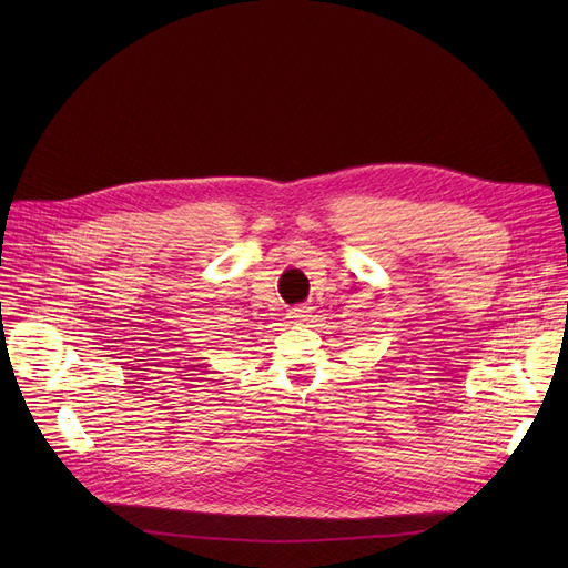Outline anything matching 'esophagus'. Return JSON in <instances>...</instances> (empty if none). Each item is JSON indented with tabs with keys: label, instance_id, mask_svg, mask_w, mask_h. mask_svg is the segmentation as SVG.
<instances>
[{
	"label": "esophagus",
	"instance_id": "obj_1",
	"mask_svg": "<svg viewBox=\"0 0 568 568\" xmlns=\"http://www.w3.org/2000/svg\"><path fill=\"white\" fill-rule=\"evenodd\" d=\"M306 315H308V308H306V306H296V308L290 311V317H294V320H304Z\"/></svg>",
	"mask_w": 568,
	"mask_h": 568
}]
</instances>
